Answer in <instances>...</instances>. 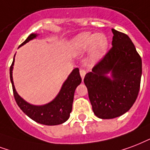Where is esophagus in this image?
Segmentation results:
<instances>
[{
	"mask_svg": "<svg viewBox=\"0 0 150 150\" xmlns=\"http://www.w3.org/2000/svg\"><path fill=\"white\" fill-rule=\"evenodd\" d=\"M80 74H81V78L83 79L84 78V76H85V74H86V71L85 70H83V69H81V70H80Z\"/></svg>",
	"mask_w": 150,
	"mask_h": 150,
	"instance_id": "1",
	"label": "esophagus"
}]
</instances>
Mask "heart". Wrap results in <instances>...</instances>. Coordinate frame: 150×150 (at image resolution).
<instances>
[{"label":"heart","instance_id":"heart-1","mask_svg":"<svg viewBox=\"0 0 150 150\" xmlns=\"http://www.w3.org/2000/svg\"><path fill=\"white\" fill-rule=\"evenodd\" d=\"M72 47L78 53H83L91 49L92 59L95 61H98L105 54L108 47V41L104 35L82 33L73 40Z\"/></svg>","mask_w":150,"mask_h":150}]
</instances>
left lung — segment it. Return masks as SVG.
Returning a JSON list of instances; mask_svg holds the SVG:
<instances>
[{
  "label": "left lung",
  "instance_id": "8db88e82",
  "mask_svg": "<svg viewBox=\"0 0 150 150\" xmlns=\"http://www.w3.org/2000/svg\"><path fill=\"white\" fill-rule=\"evenodd\" d=\"M112 47L86 74L92 110L101 119L120 117L132 108L139 95L142 59L129 37L112 29ZM111 73L112 79L107 76Z\"/></svg>",
  "mask_w": 150,
  "mask_h": 150
}]
</instances>
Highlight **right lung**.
Here are the masks:
<instances>
[{
	"instance_id": "add662e5",
	"label": "right lung",
	"mask_w": 150,
	"mask_h": 150,
	"mask_svg": "<svg viewBox=\"0 0 150 150\" xmlns=\"http://www.w3.org/2000/svg\"><path fill=\"white\" fill-rule=\"evenodd\" d=\"M37 36L38 34L36 33H31L19 47L29 42L30 40H33ZM14 61L15 56L10 67V80L12 84L14 97L18 107L30 118L41 125H58L66 122L69 119L72 111L75 90L81 83V77L78 68H75L69 74L68 78L62 84L58 96L52 102L43 105H34L25 102L16 91L12 78Z\"/></svg>"
}]
</instances>
